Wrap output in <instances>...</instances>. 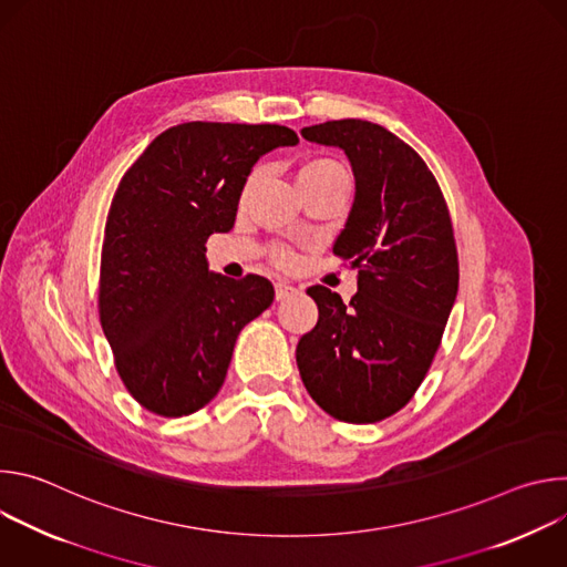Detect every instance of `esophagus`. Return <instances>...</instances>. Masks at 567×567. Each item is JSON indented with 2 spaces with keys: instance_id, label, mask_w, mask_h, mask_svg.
Wrapping results in <instances>:
<instances>
[{
  "instance_id": "obj_1",
  "label": "esophagus",
  "mask_w": 567,
  "mask_h": 567,
  "mask_svg": "<svg viewBox=\"0 0 567 567\" xmlns=\"http://www.w3.org/2000/svg\"><path fill=\"white\" fill-rule=\"evenodd\" d=\"M298 289L293 287V285H289V282H276V300H285V298H289V296H293Z\"/></svg>"
}]
</instances>
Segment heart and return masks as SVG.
<instances>
[{
  "label": "heart",
  "mask_w": 567,
  "mask_h": 567,
  "mask_svg": "<svg viewBox=\"0 0 567 567\" xmlns=\"http://www.w3.org/2000/svg\"><path fill=\"white\" fill-rule=\"evenodd\" d=\"M258 179V173L251 177V184ZM330 179H346V171L337 164V161L332 158H309L305 161V164L298 168V175H296V182L298 186H311V184H322V182H330ZM274 260L280 265V267H291L296 256L285 249V247H278L274 251Z\"/></svg>",
  "instance_id": "b5f03b06"
}]
</instances>
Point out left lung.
<instances>
[{
    "instance_id": "1",
    "label": "left lung",
    "mask_w": 567,
    "mask_h": 567,
    "mask_svg": "<svg viewBox=\"0 0 567 567\" xmlns=\"http://www.w3.org/2000/svg\"><path fill=\"white\" fill-rule=\"evenodd\" d=\"M300 134L350 158L354 204L334 256L359 269V289L350 305L307 289L318 322L296 363L328 415L374 424L406 406L440 348L460 280L451 215L422 156L385 127L343 118Z\"/></svg>"
}]
</instances>
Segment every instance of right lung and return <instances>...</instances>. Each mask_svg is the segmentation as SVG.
I'll return each instance as SVG.
<instances>
[{
  "instance_id": "1",
  "label": "right lung",
  "mask_w": 567,
  "mask_h": 567,
  "mask_svg": "<svg viewBox=\"0 0 567 567\" xmlns=\"http://www.w3.org/2000/svg\"><path fill=\"white\" fill-rule=\"evenodd\" d=\"M298 136L285 125L182 123L123 175L101 254L99 313L127 392L154 415L184 417L219 392L241 328L274 285L208 269L206 239L235 224L256 161Z\"/></svg>"
}]
</instances>
